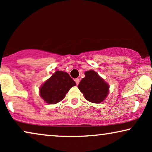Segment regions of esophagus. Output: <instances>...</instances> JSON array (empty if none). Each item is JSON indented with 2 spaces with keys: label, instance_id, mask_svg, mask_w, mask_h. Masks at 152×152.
<instances>
[{
  "label": "esophagus",
  "instance_id": "34e87169",
  "mask_svg": "<svg viewBox=\"0 0 152 152\" xmlns=\"http://www.w3.org/2000/svg\"><path fill=\"white\" fill-rule=\"evenodd\" d=\"M75 81L76 84L78 85L79 83H80V80H79V79H75Z\"/></svg>",
  "mask_w": 152,
  "mask_h": 152
}]
</instances>
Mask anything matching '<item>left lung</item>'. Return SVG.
Listing matches in <instances>:
<instances>
[{
    "label": "left lung",
    "mask_w": 152,
    "mask_h": 152,
    "mask_svg": "<svg viewBox=\"0 0 152 152\" xmlns=\"http://www.w3.org/2000/svg\"><path fill=\"white\" fill-rule=\"evenodd\" d=\"M84 75L85 77L80 81L78 88L86 100L95 104L102 102L109 94V84L93 70H87Z\"/></svg>",
    "instance_id": "1"
}]
</instances>
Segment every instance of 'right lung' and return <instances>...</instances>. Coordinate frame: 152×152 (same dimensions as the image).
Masks as SVG:
<instances>
[{
	"instance_id": "right-lung-1",
	"label": "right lung",
	"mask_w": 152,
	"mask_h": 152,
	"mask_svg": "<svg viewBox=\"0 0 152 152\" xmlns=\"http://www.w3.org/2000/svg\"><path fill=\"white\" fill-rule=\"evenodd\" d=\"M75 85L68 73L58 70L41 85L39 94L45 102L55 104L64 99L70 88Z\"/></svg>"
}]
</instances>
